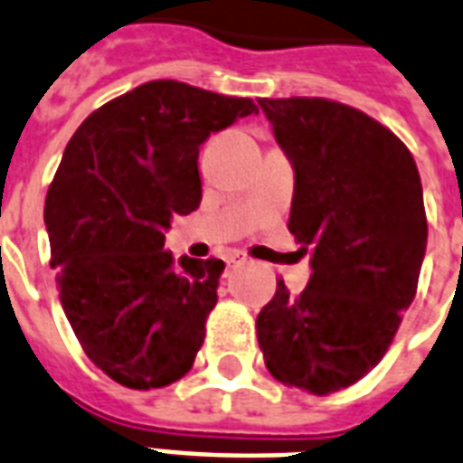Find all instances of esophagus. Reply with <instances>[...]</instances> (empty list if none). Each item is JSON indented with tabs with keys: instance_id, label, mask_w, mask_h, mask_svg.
Segmentation results:
<instances>
[{
	"instance_id": "obj_1",
	"label": "esophagus",
	"mask_w": 463,
	"mask_h": 463,
	"mask_svg": "<svg viewBox=\"0 0 463 463\" xmlns=\"http://www.w3.org/2000/svg\"><path fill=\"white\" fill-rule=\"evenodd\" d=\"M243 260H246V258L243 256H239V253H232V256L227 258V265H236V263H243Z\"/></svg>"
}]
</instances>
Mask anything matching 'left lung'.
Here are the masks:
<instances>
[{
    "label": "left lung",
    "instance_id": "8db88e82",
    "mask_svg": "<svg viewBox=\"0 0 463 463\" xmlns=\"http://www.w3.org/2000/svg\"><path fill=\"white\" fill-rule=\"evenodd\" d=\"M295 166L288 229L311 256L309 285L285 282L256 318L278 382L326 396L377 367L413 302L428 246L420 174L374 118L328 99H258Z\"/></svg>",
    "mask_w": 463,
    "mask_h": 463
}]
</instances>
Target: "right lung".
Listing matches in <instances>:
<instances>
[{
    "mask_svg": "<svg viewBox=\"0 0 463 463\" xmlns=\"http://www.w3.org/2000/svg\"><path fill=\"white\" fill-rule=\"evenodd\" d=\"M258 113L250 99L159 79L79 125L45 198L50 265L89 360L128 389H161L193 367L224 270L164 250L174 214L198 210V154Z\"/></svg>",
    "mask_w": 463,
    "mask_h": 463,
    "instance_id": "right-lung-1",
    "label": "right lung"
}]
</instances>
